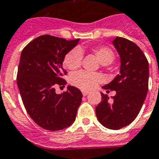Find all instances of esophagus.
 Returning <instances> with one entry per match:
<instances>
[{
	"label": "esophagus",
	"instance_id": "34e87169",
	"mask_svg": "<svg viewBox=\"0 0 159 159\" xmlns=\"http://www.w3.org/2000/svg\"><path fill=\"white\" fill-rule=\"evenodd\" d=\"M82 93H83L84 96H86L89 93V92H87V91H82Z\"/></svg>",
	"mask_w": 159,
	"mask_h": 159
}]
</instances>
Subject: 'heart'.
<instances>
[{"label": "heart", "instance_id": "b5f03b06", "mask_svg": "<svg viewBox=\"0 0 159 159\" xmlns=\"http://www.w3.org/2000/svg\"><path fill=\"white\" fill-rule=\"evenodd\" d=\"M98 60L102 65H109L115 59L113 51L108 47L98 46L92 49ZM83 50L81 48H74L65 56L63 64L66 69L70 70H75L79 69L82 61ZM102 76L98 73H89L85 71H79L71 74L70 76V82L72 85L79 88L83 91H89L101 83Z\"/></svg>", "mask_w": 159, "mask_h": 159}]
</instances>
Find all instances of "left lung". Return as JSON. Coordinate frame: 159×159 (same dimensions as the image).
Returning a JSON list of instances; mask_svg holds the SVG:
<instances>
[{
	"instance_id": "obj_1",
	"label": "left lung",
	"mask_w": 159,
	"mask_h": 159,
	"mask_svg": "<svg viewBox=\"0 0 159 159\" xmlns=\"http://www.w3.org/2000/svg\"><path fill=\"white\" fill-rule=\"evenodd\" d=\"M112 43L120 57V74L102 88L107 92L115 90L116 93L110 100L101 93L102 101L95 111L103 126L119 130L130 125L144 104L148 88V62L133 42L116 37Z\"/></svg>"
}]
</instances>
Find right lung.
Masks as SVG:
<instances>
[{
	"mask_svg": "<svg viewBox=\"0 0 159 159\" xmlns=\"http://www.w3.org/2000/svg\"><path fill=\"white\" fill-rule=\"evenodd\" d=\"M80 39L42 35L31 41L22 51L17 73V84L28 114L40 127L61 130L75 121L82 101V93L68 86L61 94L56 87L64 86L66 75L62 63L65 56Z\"/></svg>",
	"mask_w": 159,
	"mask_h": 159,
	"instance_id": "right-lung-1",
	"label": "right lung"
}]
</instances>
